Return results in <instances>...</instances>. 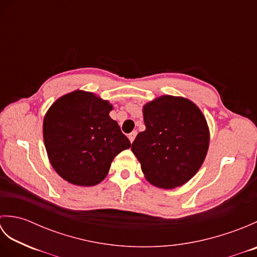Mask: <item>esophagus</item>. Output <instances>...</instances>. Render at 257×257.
Wrapping results in <instances>:
<instances>
[{
    "label": "esophagus",
    "instance_id": "1",
    "mask_svg": "<svg viewBox=\"0 0 257 257\" xmlns=\"http://www.w3.org/2000/svg\"><path fill=\"white\" fill-rule=\"evenodd\" d=\"M136 136H137V132H133V133H130L129 135H128V138H129V140H130V143H134V140H135V138H136Z\"/></svg>",
    "mask_w": 257,
    "mask_h": 257
}]
</instances>
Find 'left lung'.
<instances>
[{"mask_svg":"<svg viewBox=\"0 0 257 257\" xmlns=\"http://www.w3.org/2000/svg\"><path fill=\"white\" fill-rule=\"evenodd\" d=\"M146 130L132 145L147 180L172 189L198 172L209 148V128L203 113L182 97L162 96L144 107Z\"/></svg>","mask_w":257,"mask_h":257,"instance_id":"1","label":"left lung"}]
</instances>
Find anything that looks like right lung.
I'll return each instance as SVG.
<instances>
[{
  "label": "right lung",
  "mask_w": 257,
  "mask_h": 257,
  "mask_svg": "<svg viewBox=\"0 0 257 257\" xmlns=\"http://www.w3.org/2000/svg\"><path fill=\"white\" fill-rule=\"evenodd\" d=\"M112 106L91 92L76 90L48 109L43 123L45 148L55 171L69 183L101 182L113 158L132 144L109 117Z\"/></svg>",
  "instance_id": "add662e5"
}]
</instances>
